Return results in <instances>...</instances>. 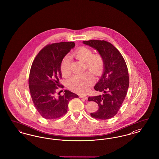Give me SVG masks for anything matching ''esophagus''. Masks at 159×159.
Instances as JSON below:
<instances>
[{"label":"esophagus","mask_w":159,"mask_h":159,"mask_svg":"<svg viewBox=\"0 0 159 159\" xmlns=\"http://www.w3.org/2000/svg\"><path fill=\"white\" fill-rule=\"evenodd\" d=\"M80 98H81L84 99L85 100H87L88 99V97L87 96H86V95H80V97H79Z\"/></svg>","instance_id":"obj_1"}]
</instances>
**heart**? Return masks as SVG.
Returning <instances> with one entry per match:
<instances>
[{
    "mask_svg": "<svg viewBox=\"0 0 159 159\" xmlns=\"http://www.w3.org/2000/svg\"><path fill=\"white\" fill-rule=\"evenodd\" d=\"M71 57L78 60L84 62V70H88L96 77L100 76L104 70L105 61L103 56L99 53H93L91 48L81 46L71 53ZM60 69L62 76L68 77L71 75L70 58L65 57L61 61ZM95 83V79L89 72L76 75L71 78L68 82V88L79 93H86Z\"/></svg>",
    "mask_w": 159,
    "mask_h": 159,
    "instance_id": "b5f03b06",
    "label": "heart"
}]
</instances>
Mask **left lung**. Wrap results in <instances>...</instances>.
<instances>
[{"mask_svg":"<svg viewBox=\"0 0 159 159\" xmlns=\"http://www.w3.org/2000/svg\"><path fill=\"white\" fill-rule=\"evenodd\" d=\"M83 43L96 49L105 61L104 71L94 89L102 95L89 97V101L98 104V110L91 113V117L107 120L119 111L123 102L129 84L128 70L123 56L111 43L105 40H91Z\"/></svg>","mask_w":159,"mask_h":159,"instance_id":"left-lung-1","label":"left lung"}]
</instances>
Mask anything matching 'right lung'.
I'll list each match as a JSON object with an SVG mask.
<instances>
[{
    "label": "right lung",
    "instance_id": "right-lung-1",
    "mask_svg": "<svg viewBox=\"0 0 159 159\" xmlns=\"http://www.w3.org/2000/svg\"><path fill=\"white\" fill-rule=\"evenodd\" d=\"M75 46L73 42L47 45L32 63L29 78L31 97L39 113L46 119L63 116L67 112L69 101L79 97L67 90L64 91V95L55 96L59 88H64L59 81L62 78L61 62Z\"/></svg>",
    "mask_w": 159,
    "mask_h": 159
}]
</instances>
